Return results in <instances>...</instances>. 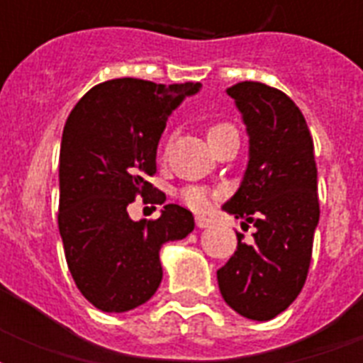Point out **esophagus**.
Returning a JSON list of instances; mask_svg holds the SVG:
<instances>
[{
	"instance_id": "obj_1",
	"label": "esophagus",
	"mask_w": 363,
	"mask_h": 363,
	"mask_svg": "<svg viewBox=\"0 0 363 363\" xmlns=\"http://www.w3.org/2000/svg\"><path fill=\"white\" fill-rule=\"evenodd\" d=\"M211 224H213V220H211V218H207V216H203V215H196V226L198 228H209Z\"/></svg>"
}]
</instances>
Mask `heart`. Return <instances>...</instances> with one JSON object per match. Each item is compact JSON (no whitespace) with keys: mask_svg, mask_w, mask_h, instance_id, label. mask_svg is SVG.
<instances>
[{"mask_svg":"<svg viewBox=\"0 0 363 363\" xmlns=\"http://www.w3.org/2000/svg\"><path fill=\"white\" fill-rule=\"evenodd\" d=\"M233 125L232 124H226V122H218V124H211L207 128V139H215L216 135H220L224 131L232 130ZM181 199L182 203L188 205L190 209H196V211H203L207 209L211 205V199H213V194L207 190V188H201V186H186L181 190Z\"/></svg>","mask_w":363,"mask_h":363,"instance_id":"b5f03b06","label":"heart"}]
</instances>
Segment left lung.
Instances as JSON below:
<instances>
[{"instance_id":"obj_1","label":"left lung","mask_w":363,"mask_h":363,"mask_svg":"<svg viewBox=\"0 0 363 363\" xmlns=\"http://www.w3.org/2000/svg\"><path fill=\"white\" fill-rule=\"evenodd\" d=\"M235 99L248 133V165L224 211L256 228L216 271L224 301L245 318L271 320L298 298L309 273L320 216L313 137L286 94L262 82H238Z\"/></svg>"}]
</instances>
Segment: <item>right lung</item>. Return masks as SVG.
Returning <instances> with one entry per match:
<instances>
[{"label":"right lung","instance_id":"add662e5","mask_svg":"<svg viewBox=\"0 0 363 363\" xmlns=\"http://www.w3.org/2000/svg\"><path fill=\"white\" fill-rule=\"evenodd\" d=\"M199 82L156 84L113 79L88 90L67 116L60 147L58 228L67 267L84 298L124 313L152 298L162 282L160 248L194 230L192 213L167 203L156 220H131L128 205L165 201L147 181L171 111Z\"/></svg>","mask_w":363,"mask_h":363}]
</instances>
